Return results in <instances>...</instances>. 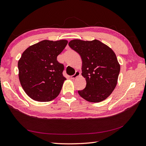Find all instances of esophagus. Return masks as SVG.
<instances>
[{"label":"esophagus","mask_w":146,"mask_h":146,"mask_svg":"<svg viewBox=\"0 0 146 146\" xmlns=\"http://www.w3.org/2000/svg\"><path fill=\"white\" fill-rule=\"evenodd\" d=\"M80 75V72L79 71H77L76 72V73H75L74 75H72V76H70V78H72V79H74V78H77V77H78Z\"/></svg>","instance_id":"esophagus-1"}]
</instances>
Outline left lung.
I'll return each instance as SVG.
<instances>
[{
  "label": "left lung",
  "instance_id": "1",
  "mask_svg": "<svg viewBox=\"0 0 146 146\" xmlns=\"http://www.w3.org/2000/svg\"><path fill=\"white\" fill-rule=\"evenodd\" d=\"M69 46L82 58V75L86 87L78 90L79 95L92 102L104 101L115 89L120 66L113 51L100 40L84 41L75 39Z\"/></svg>",
  "mask_w": 146,
  "mask_h": 146
}]
</instances>
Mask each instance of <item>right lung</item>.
<instances>
[{
	"instance_id": "right-lung-1",
	"label": "right lung",
	"mask_w": 146,
	"mask_h": 146,
	"mask_svg": "<svg viewBox=\"0 0 146 146\" xmlns=\"http://www.w3.org/2000/svg\"><path fill=\"white\" fill-rule=\"evenodd\" d=\"M68 40H44L28 47L18 62L19 79L26 93L33 100L48 102L60 94L64 81V65L57 56Z\"/></svg>"
}]
</instances>
